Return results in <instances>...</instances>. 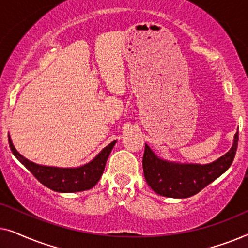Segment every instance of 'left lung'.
<instances>
[{
	"label": "left lung",
	"instance_id": "8db88e82",
	"mask_svg": "<svg viewBox=\"0 0 248 248\" xmlns=\"http://www.w3.org/2000/svg\"><path fill=\"white\" fill-rule=\"evenodd\" d=\"M238 131L230 150L216 161L206 165L178 164L160 159L145 144L142 166L148 185L159 195L185 199L195 195L216 181L232 164L238 145Z\"/></svg>",
	"mask_w": 248,
	"mask_h": 248
}]
</instances>
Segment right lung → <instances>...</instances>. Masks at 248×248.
<instances>
[{
    "label": "right lung",
    "mask_w": 248,
    "mask_h": 248,
    "mask_svg": "<svg viewBox=\"0 0 248 248\" xmlns=\"http://www.w3.org/2000/svg\"><path fill=\"white\" fill-rule=\"evenodd\" d=\"M116 141H113L104 148L99 154L88 164L77 168H59L42 166L28 160L16 150L9 135V144L15 157L46 187L60 193H76L93 188L99 182L110 151Z\"/></svg>",
    "instance_id": "1"
}]
</instances>
